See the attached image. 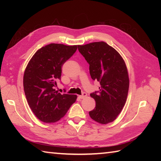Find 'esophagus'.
I'll use <instances>...</instances> for the list:
<instances>
[{"label":"esophagus","mask_w":161,"mask_h":161,"mask_svg":"<svg viewBox=\"0 0 161 161\" xmlns=\"http://www.w3.org/2000/svg\"><path fill=\"white\" fill-rule=\"evenodd\" d=\"M86 96H87V93H84H84H82V95H79V97H80V99H84V98L86 97Z\"/></svg>","instance_id":"34e87169"}]
</instances>
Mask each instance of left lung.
<instances>
[{
  "label": "left lung",
  "instance_id": "8db88e82",
  "mask_svg": "<svg viewBox=\"0 0 161 161\" xmlns=\"http://www.w3.org/2000/svg\"><path fill=\"white\" fill-rule=\"evenodd\" d=\"M89 64L91 78L100 84L99 91L91 94L96 106L90 117L102 125L116 119L127 97L129 80L124 59L114 47L104 42L77 46Z\"/></svg>",
  "mask_w": 161,
  "mask_h": 161
}]
</instances>
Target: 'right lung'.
<instances>
[{
	"mask_svg": "<svg viewBox=\"0 0 161 161\" xmlns=\"http://www.w3.org/2000/svg\"><path fill=\"white\" fill-rule=\"evenodd\" d=\"M77 49V46L50 43L37 50L30 60L24 73V91L30 108L41 121L57 122L76 101L77 95L61 94L55 87L63 64Z\"/></svg>",
	"mask_w": 161,
	"mask_h": 161,
	"instance_id": "obj_1",
	"label": "right lung"
}]
</instances>
